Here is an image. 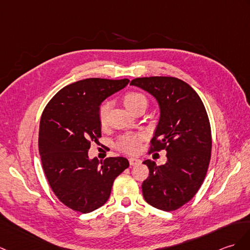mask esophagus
<instances>
[{
    "label": "esophagus",
    "instance_id": "esophagus-1",
    "mask_svg": "<svg viewBox=\"0 0 250 250\" xmlns=\"http://www.w3.org/2000/svg\"><path fill=\"white\" fill-rule=\"evenodd\" d=\"M129 163L131 166H135V165H138L142 163V161L139 159H136V158H130L129 159Z\"/></svg>",
    "mask_w": 250,
    "mask_h": 250
}]
</instances>
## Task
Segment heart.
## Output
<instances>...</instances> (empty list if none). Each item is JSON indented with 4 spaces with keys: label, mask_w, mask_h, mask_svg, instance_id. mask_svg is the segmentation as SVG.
I'll list each match as a JSON object with an SVG mask.
<instances>
[{
    "label": "heart",
    "mask_w": 250,
    "mask_h": 250,
    "mask_svg": "<svg viewBox=\"0 0 250 250\" xmlns=\"http://www.w3.org/2000/svg\"><path fill=\"white\" fill-rule=\"evenodd\" d=\"M124 103L125 107L129 109L132 113L135 108L138 106L146 104L147 105V99L144 95L139 94L136 91H131L124 97ZM109 106L107 103H103L99 108V121H100L101 125H106L107 120V114H108ZM142 136L137 134H125L118 138L117 147L121 151L129 154H134L139 150V146H141Z\"/></svg>",
    "instance_id": "heart-1"
}]
</instances>
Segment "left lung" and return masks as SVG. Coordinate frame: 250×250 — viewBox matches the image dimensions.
<instances>
[{
    "label": "left lung",
    "mask_w": 250,
    "mask_h": 250,
    "mask_svg": "<svg viewBox=\"0 0 250 250\" xmlns=\"http://www.w3.org/2000/svg\"><path fill=\"white\" fill-rule=\"evenodd\" d=\"M131 85L151 94L160 105V120L150 151H167V162L143 164L149 177L142 184L144 198L163 211H175L200 188L211 160V125L200 97L184 81L172 77L137 78Z\"/></svg>",
    "instance_id": "8db88e82"
}]
</instances>
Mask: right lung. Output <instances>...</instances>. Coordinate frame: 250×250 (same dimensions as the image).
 <instances>
[{
    "label": "right lung",
    "mask_w": 250,
    "mask_h": 250,
    "mask_svg": "<svg viewBox=\"0 0 250 250\" xmlns=\"http://www.w3.org/2000/svg\"><path fill=\"white\" fill-rule=\"evenodd\" d=\"M130 81L90 78L62 88L44 107L38 147L44 175L57 198L80 213L102 207L114 180L129 167L123 156L89 160L90 143H99V106Z\"/></svg>",
    "instance_id": "obj_1"
}]
</instances>
